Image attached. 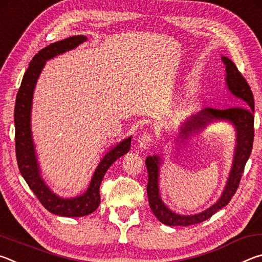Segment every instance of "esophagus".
Here are the masks:
<instances>
[{"label":"esophagus","instance_id":"34e87169","mask_svg":"<svg viewBox=\"0 0 262 262\" xmlns=\"http://www.w3.org/2000/svg\"><path fill=\"white\" fill-rule=\"evenodd\" d=\"M152 143V136L151 134H148V133H144L142 134L139 140H137V147H139L141 150H148L150 147H151Z\"/></svg>","mask_w":262,"mask_h":262}]
</instances>
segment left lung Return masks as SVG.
Here are the masks:
<instances>
[{"mask_svg":"<svg viewBox=\"0 0 262 262\" xmlns=\"http://www.w3.org/2000/svg\"><path fill=\"white\" fill-rule=\"evenodd\" d=\"M222 61L225 64V81L230 92L237 97L239 105L225 110L205 108L200 112L192 115L186 120L180 128L179 137L183 141L187 140L193 134H196L210 122L216 120H227L231 122L236 128L237 144L234 149V157L231 171L227 181V186L222 193L219 201L214 203L210 208L205 211L195 215H178L164 205L158 188V176L159 166H161V158L158 156H149L145 159V165L148 170V200L154 215L157 217L159 222L170 227H188V225L198 224L211 217L215 212L225 207L231 200L234 193L237 192L239 183H241L242 174L245 168L246 162L250 157L252 147H253L254 139V99L250 85L243 75L239 72L236 64L228 59L222 56Z\"/></svg>","mask_w":262,"mask_h":262,"instance_id":"left-lung-1","label":"left lung"}]
</instances>
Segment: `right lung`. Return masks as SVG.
Listing matches in <instances>:
<instances>
[{"mask_svg": "<svg viewBox=\"0 0 262 262\" xmlns=\"http://www.w3.org/2000/svg\"><path fill=\"white\" fill-rule=\"evenodd\" d=\"M85 35H74L63 40L53 42L42 48L33 56L30 62L29 68L21 79L18 94L15 104V144L16 158L20 174L23 176L26 184L32 189L41 205L52 214L64 217H82L94 212L100 203L99 187L104 176L108 167L123 156L130 149L132 136L123 140L120 143L111 148L108 152L104 155L100 163L97 166L91 183L85 193L76 198L63 199L53 193L40 176V168L35 156V149L31 132V107H32L33 91L37 84V79L46 61L53 59L62 53L74 50L79 43L86 41Z\"/></svg>", "mask_w": 262, "mask_h": 262, "instance_id": "1", "label": "right lung"}]
</instances>
